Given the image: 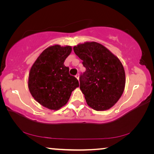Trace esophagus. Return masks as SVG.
<instances>
[{
    "label": "esophagus",
    "mask_w": 154,
    "mask_h": 154,
    "mask_svg": "<svg viewBox=\"0 0 154 154\" xmlns=\"http://www.w3.org/2000/svg\"><path fill=\"white\" fill-rule=\"evenodd\" d=\"M75 77H76L78 80H79V74L77 75L76 76H75Z\"/></svg>",
    "instance_id": "obj_1"
}]
</instances>
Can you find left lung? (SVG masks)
Instances as JSON below:
<instances>
[{"instance_id":"left-lung-1","label":"left lung","mask_w":154,"mask_h":154,"mask_svg":"<svg viewBox=\"0 0 154 154\" xmlns=\"http://www.w3.org/2000/svg\"><path fill=\"white\" fill-rule=\"evenodd\" d=\"M86 70L79 77L88 105L96 111L111 108L124 92L126 75L118 57L101 44L85 42L73 48Z\"/></svg>"}]
</instances>
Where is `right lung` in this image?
<instances>
[{
    "label": "right lung",
    "mask_w": 154,
    "mask_h": 154,
    "mask_svg": "<svg viewBox=\"0 0 154 154\" xmlns=\"http://www.w3.org/2000/svg\"><path fill=\"white\" fill-rule=\"evenodd\" d=\"M71 51V46L51 45L40 54L30 69L28 85L31 95L51 110H58L66 105L72 91L79 86L64 64Z\"/></svg>",
    "instance_id": "right-lung-1"
}]
</instances>
